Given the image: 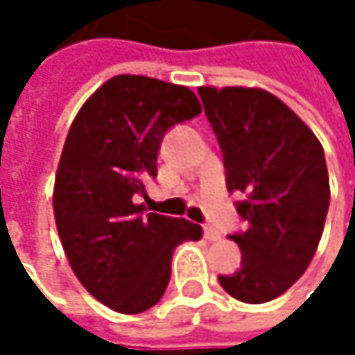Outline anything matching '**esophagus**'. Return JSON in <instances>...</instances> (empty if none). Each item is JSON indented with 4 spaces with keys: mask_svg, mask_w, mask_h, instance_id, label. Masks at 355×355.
Here are the masks:
<instances>
[{
    "mask_svg": "<svg viewBox=\"0 0 355 355\" xmlns=\"http://www.w3.org/2000/svg\"><path fill=\"white\" fill-rule=\"evenodd\" d=\"M203 236L207 239V241H218L220 236H222V232L218 230V228H214V226H203Z\"/></svg>",
    "mask_w": 355,
    "mask_h": 355,
    "instance_id": "esophagus-1",
    "label": "esophagus"
}]
</instances>
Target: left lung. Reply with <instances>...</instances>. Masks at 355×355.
I'll return each mask as SVG.
<instances>
[{"mask_svg":"<svg viewBox=\"0 0 355 355\" xmlns=\"http://www.w3.org/2000/svg\"><path fill=\"white\" fill-rule=\"evenodd\" d=\"M218 137L226 187L243 195L241 269L220 286L241 302L263 304L292 288L311 265L329 211V175L315 133L279 98L259 88H199Z\"/></svg>","mask_w":355,"mask_h":355,"instance_id":"left-lung-1","label":"left lung"}]
</instances>
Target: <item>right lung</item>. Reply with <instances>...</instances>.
Segmentation results:
<instances>
[{
  "label": "right lung",
  "mask_w": 355,
  "mask_h": 355,
  "mask_svg": "<svg viewBox=\"0 0 355 355\" xmlns=\"http://www.w3.org/2000/svg\"><path fill=\"white\" fill-rule=\"evenodd\" d=\"M199 112L184 86L114 76L69 127L53 191L57 232L76 277L116 313L152 309L171 282L175 248L201 239V226L135 203L158 173L166 131Z\"/></svg>",
  "instance_id": "right-lung-1"
}]
</instances>
